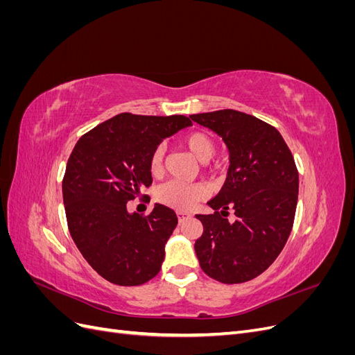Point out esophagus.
I'll return each instance as SVG.
<instances>
[{
    "mask_svg": "<svg viewBox=\"0 0 355 355\" xmlns=\"http://www.w3.org/2000/svg\"><path fill=\"white\" fill-rule=\"evenodd\" d=\"M176 214H178V220L179 222H184L187 218L191 216V213H188V211H178Z\"/></svg>",
    "mask_w": 355,
    "mask_h": 355,
    "instance_id": "1",
    "label": "esophagus"
}]
</instances>
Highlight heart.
Masks as SVG:
<instances>
[{
	"mask_svg": "<svg viewBox=\"0 0 355 355\" xmlns=\"http://www.w3.org/2000/svg\"><path fill=\"white\" fill-rule=\"evenodd\" d=\"M189 154L200 163H207L214 155V142L211 137L202 132L189 133L182 141ZM164 148L158 146L149 158V170L154 176L159 175L163 170ZM206 194V189L197 184H187L180 180H170L157 189V198L168 207L178 210H189Z\"/></svg>",
	"mask_w": 355,
	"mask_h": 355,
	"instance_id": "b5f03b06",
	"label": "heart"
}]
</instances>
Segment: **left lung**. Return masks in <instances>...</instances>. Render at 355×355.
<instances>
[{
	"instance_id": "1",
	"label": "left lung",
	"mask_w": 355,
	"mask_h": 355,
	"mask_svg": "<svg viewBox=\"0 0 355 355\" xmlns=\"http://www.w3.org/2000/svg\"><path fill=\"white\" fill-rule=\"evenodd\" d=\"M222 137L230 168L213 214H197L202 234L196 241L201 270L225 284L253 280L282 253L293 227L299 175L275 127L234 110L189 115ZM234 208L238 219L224 218ZM220 209V212L217 210Z\"/></svg>"
}]
</instances>
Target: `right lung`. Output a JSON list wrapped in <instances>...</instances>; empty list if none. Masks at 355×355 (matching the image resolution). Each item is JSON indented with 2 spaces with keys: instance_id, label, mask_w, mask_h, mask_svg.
Wrapping results in <instances>:
<instances>
[{
  "instance_id": "right-lung-1",
  "label": "right lung",
  "mask_w": 355,
  "mask_h": 355,
  "mask_svg": "<svg viewBox=\"0 0 355 355\" xmlns=\"http://www.w3.org/2000/svg\"><path fill=\"white\" fill-rule=\"evenodd\" d=\"M192 125L185 115L118 114L83 135L62 182L71 237L105 280L139 286L154 278L176 213L155 204L148 216L128 213L127 201L153 184L149 158L163 139Z\"/></svg>"
}]
</instances>
